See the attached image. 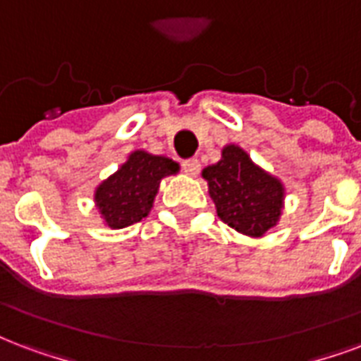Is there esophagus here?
Wrapping results in <instances>:
<instances>
[{
  "instance_id": "esophagus-1",
  "label": "esophagus",
  "mask_w": 361,
  "mask_h": 361,
  "mask_svg": "<svg viewBox=\"0 0 361 361\" xmlns=\"http://www.w3.org/2000/svg\"><path fill=\"white\" fill-rule=\"evenodd\" d=\"M181 170L189 176H195L200 170L199 159H187V161L181 162Z\"/></svg>"
}]
</instances>
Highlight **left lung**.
Masks as SVG:
<instances>
[{
	"label": "left lung",
	"instance_id": "8db88e82",
	"mask_svg": "<svg viewBox=\"0 0 361 361\" xmlns=\"http://www.w3.org/2000/svg\"><path fill=\"white\" fill-rule=\"evenodd\" d=\"M221 221L242 235L261 236L279 221L284 189L255 166L236 145H227L221 161L202 172Z\"/></svg>",
	"mask_w": 361,
	"mask_h": 361
}]
</instances>
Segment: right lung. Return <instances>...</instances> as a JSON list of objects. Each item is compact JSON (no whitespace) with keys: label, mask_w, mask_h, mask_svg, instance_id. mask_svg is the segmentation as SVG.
Segmentation results:
<instances>
[{"label":"right lung","mask_w":361,"mask_h":361,"mask_svg":"<svg viewBox=\"0 0 361 361\" xmlns=\"http://www.w3.org/2000/svg\"><path fill=\"white\" fill-rule=\"evenodd\" d=\"M178 162L134 151L128 161L96 189V204L111 229H123L149 214L159 183L176 174Z\"/></svg>","instance_id":"obj_1"}]
</instances>
